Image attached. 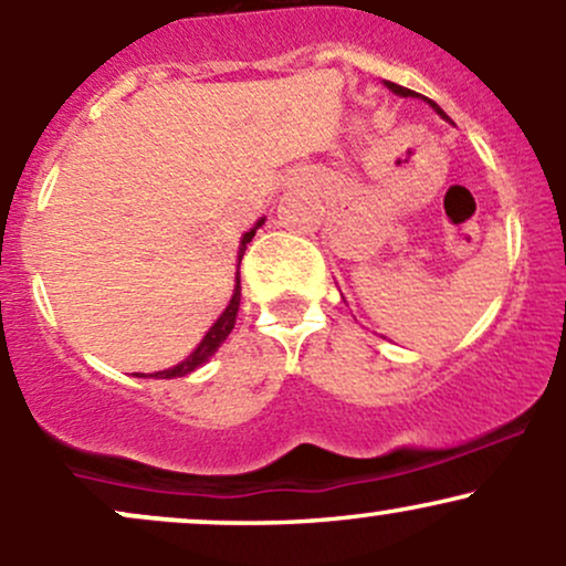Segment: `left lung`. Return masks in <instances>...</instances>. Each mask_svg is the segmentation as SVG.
<instances>
[{
	"instance_id": "8db88e82",
	"label": "left lung",
	"mask_w": 566,
	"mask_h": 566,
	"mask_svg": "<svg viewBox=\"0 0 566 566\" xmlns=\"http://www.w3.org/2000/svg\"><path fill=\"white\" fill-rule=\"evenodd\" d=\"M386 87H388V90H394V93H396V95H401V97H420L418 93H415V90H407V87H401V84L386 82ZM428 103H431V106L437 108V112H439V106H437V103H433V101H428ZM439 114H441V112H439Z\"/></svg>"
}]
</instances>
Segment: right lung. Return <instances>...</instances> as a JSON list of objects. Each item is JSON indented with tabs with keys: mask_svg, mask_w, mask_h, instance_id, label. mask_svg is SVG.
<instances>
[{
	"mask_svg": "<svg viewBox=\"0 0 566 566\" xmlns=\"http://www.w3.org/2000/svg\"><path fill=\"white\" fill-rule=\"evenodd\" d=\"M263 220H265V218L258 220V223L252 226V229L247 231L244 237H242V244H239V263H242V255H244L247 244L252 242V237H255V231L261 229V226H263ZM239 301H242V282H239V271H237V287H233L231 303L226 305V311H223V314H220V319H218L216 324H212V327H210V333H207L205 337H201V343H199L197 348H193V354L188 356L186 361H180V365H178V367H172V369H161V373H154V378H159V380L184 378V375L193 373V369L205 365V361L210 359V356L216 354V350L220 348V343H223L226 337L231 335L233 324H237V311H239Z\"/></svg>",
	"mask_w": 566,
	"mask_h": 566,
	"instance_id": "obj_1",
	"label": "right lung"
}]
</instances>
